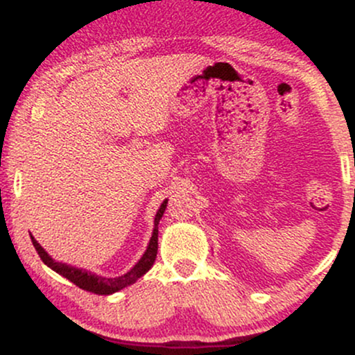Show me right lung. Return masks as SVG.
I'll use <instances>...</instances> for the list:
<instances>
[{
  "label": "right lung",
  "instance_id": "obj_1",
  "mask_svg": "<svg viewBox=\"0 0 355 355\" xmlns=\"http://www.w3.org/2000/svg\"><path fill=\"white\" fill-rule=\"evenodd\" d=\"M166 202L164 200V203L160 205L158 209L157 215H155V222H153V234L152 239H150L148 247H146L145 254L141 255V259L130 268L128 272L120 277H103V275H96L93 272L87 270V268H78V267H73L68 266V263L63 262H56V260L51 259V255H48V252L36 242L33 235H31V242L38 252L40 259L43 260L44 266H48L51 270H55L56 274H60L64 279H68L70 282H73L75 285H78L80 288L83 291L93 292V294H98V295H110V294H115V292L121 291V288L128 287V285L135 284L140 277H144L146 272L150 270L153 266L155 259H157V250H158V222L160 218L164 217V211L166 209Z\"/></svg>",
  "mask_w": 355,
  "mask_h": 355
}]
</instances>
